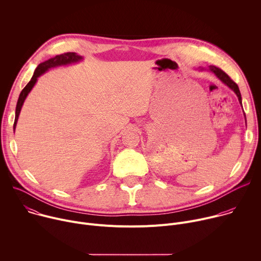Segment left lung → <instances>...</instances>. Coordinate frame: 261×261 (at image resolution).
<instances>
[{
  "label": "left lung",
  "mask_w": 261,
  "mask_h": 261,
  "mask_svg": "<svg viewBox=\"0 0 261 261\" xmlns=\"http://www.w3.org/2000/svg\"><path fill=\"white\" fill-rule=\"evenodd\" d=\"M200 70H203V69L201 68ZM208 70H210L211 72H213V73L215 74V75H216L223 84H225L229 89H231V90L237 94V96H238V98H239V101H240V103H241V105H242V96H241V92H240V89H239L238 85L227 75V74H226L224 71H222L220 68H218V67H216V66H208ZM245 119H246V117H245Z\"/></svg>",
  "instance_id": "left-lung-1"
}]
</instances>
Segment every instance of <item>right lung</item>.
Segmentation results:
<instances>
[{"label": "right lung", "mask_w": 261, "mask_h": 261, "mask_svg": "<svg viewBox=\"0 0 261 261\" xmlns=\"http://www.w3.org/2000/svg\"><path fill=\"white\" fill-rule=\"evenodd\" d=\"M82 60H83V57L79 56L75 53H65V54L56 56L55 58H51V59H49V60H47V61L38 65V67L36 68V70L33 74L31 81L29 82V84L23 88V90L19 94L17 104H16V109H15V120H14V125H13L14 130H15V127H16V123H17V120H18V116H19V113H20V109L22 107V104H23L27 96L29 95V93L31 92L33 87L35 86L38 77L41 76L43 73H45L50 68H55V67H58V66H65V65L72 64V63H77Z\"/></svg>", "instance_id": "right-lung-1"}]
</instances>
